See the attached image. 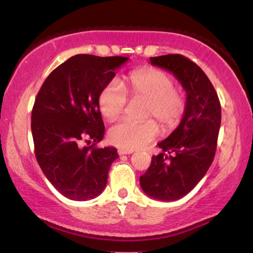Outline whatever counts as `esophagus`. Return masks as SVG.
Returning a JSON list of instances; mask_svg holds the SVG:
<instances>
[{
	"instance_id": "esophagus-1",
	"label": "esophagus",
	"mask_w": 253,
	"mask_h": 253,
	"mask_svg": "<svg viewBox=\"0 0 253 253\" xmlns=\"http://www.w3.org/2000/svg\"><path fill=\"white\" fill-rule=\"evenodd\" d=\"M118 153L120 156L123 155H130V153H133V150H125V149H119L118 150Z\"/></svg>"
}]
</instances>
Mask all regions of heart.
<instances>
[{
  "label": "heart",
  "mask_w": 253,
  "mask_h": 253,
  "mask_svg": "<svg viewBox=\"0 0 253 253\" xmlns=\"http://www.w3.org/2000/svg\"><path fill=\"white\" fill-rule=\"evenodd\" d=\"M132 97L145 98L143 117L155 118L164 130L173 129L185 112L187 100L168 72L145 68L129 72L124 83ZM127 103L126 92L118 82H109L98 92L97 106L103 118L113 120L124 112ZM159 127L155 120H121L108 132L110 143L125 150L146 146L158 135Z\"/></svg>",
  "instance_id": "heart-1"
}]
</instances>
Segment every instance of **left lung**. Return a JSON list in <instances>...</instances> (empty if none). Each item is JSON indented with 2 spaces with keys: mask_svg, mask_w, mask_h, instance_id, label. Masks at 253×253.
I'll return each mask as SVG.
<instances>
[{
  "mask_svg": "<svg viewBox=\"0 0 253 253\" xmlns=\"http://www.w3.org/2000/svg\"><path fill=\"white\" fill-rule=\"evenodd\" d=\"M152 65L171 72L187 94V107L178 127L158 143L163 152L152 156L140 176L146 195L176 201L203 178L213 162L221 124V106L213 84L199 65L182 54L151 57Z\"/></svg>",
  "mask_w": 253,
  "mask_h": 253,
  "instance_id": "obj_1",
  "label": "left lung"
}]
</instances>
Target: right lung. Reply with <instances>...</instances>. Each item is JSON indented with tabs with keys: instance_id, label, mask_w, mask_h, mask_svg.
Listing matches in <instances>:
<instances>
[{
	"instance_id": "add662e5",
	"label": "right lung",
	"mask_w": 253,
	"mask_h": 253,
	"mask_svg": "<svg viewBox=\"0 0 253 253\" xmlns=\"http://www.w3.org/2000/svg\"><path fill=\"white\" fill-rule=\"evenodd\" d=\"M127 60L77 54L54 69L38 92L31 123L36 158L46 178L68 199H95L106 187L119 155L115 147L95 146L104 135L97 97Z\"/></svg>"
}]
</instances>
